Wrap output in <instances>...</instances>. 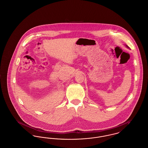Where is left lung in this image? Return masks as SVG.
I'll list each match as a JSON object with an SVG mask.
<instances>
[{"mask_svg":"<svg viewBox=\"0 0 148 148\" xmlns=\"http://www.w3.org/2000/svg\"><path fill=\"white\" fill-rule=\"evenodd\" d=\"M126 47H127V48H129V47H128V46H127V45H126Z\"/></svg>","mask_w":148,"mask_h":148,"instance_id":"1","label":"left lung"}]
</instances>
